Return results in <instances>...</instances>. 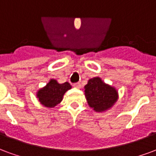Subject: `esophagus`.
<instances>
[{
    "label": "esophagus",
    "mask_w": 156,
    "mask_h": 156,
    "mask_svg": "<svg viewBox=\"0 0 156 156\" xmlns=\"http://www.w3.org/2000/svg\"><path fill=\"white\" fill-rule=\"evenodd\" d=\"M73 86L79 89V88H80V83H75V84H73Z\"/></svg>",
    "instance_id": "obj_1"
}]
</instances>
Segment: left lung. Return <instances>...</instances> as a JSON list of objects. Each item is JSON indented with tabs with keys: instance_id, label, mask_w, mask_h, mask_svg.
<instances>
[{
	"instance_id": "8db88e82",
	"label": "left lung",
	"mask_w": 156,
	"mask_h": 156,
	"mask_svg": "<svg viewBox=\"0 0 156 156\" xmlns=\"http://www.w3.org/2000/svg\"><path fill=\"white\" fill-rule=\"evenodd\" d=\"M84 88L87 103L96 112L111 109L118 100L117 90L105 83L100 77L90 79Z\"/></svg>"
}]
</instances>
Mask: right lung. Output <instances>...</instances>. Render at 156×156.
<instances>
[{
    "instance_id": "obj_1",
    "label": "right lung",
    "mask_w": 156,
    "mask_h": 156,
    "mask_svg": "<svg viewBox=\"0 0 156 156\" xmlns=\"http://www.w3.org/2000/svg\"><path fill=\"white\" fill-rule=\"evenodd\" d=\"M70 89L71 86L69 82L60 84L56 80L51 79L46 86L36 92V97L43 106L53 108L61 103L65 93Z\"/></svg>"
}]
</instances>
